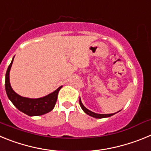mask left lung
<instances>
[{"mask_svg": "<svg viewBox=\"0 0 151 151\" xmlns=\"http://www.w3.org/2000/svg\"><path fill=\"white\" fill-rule=\"evenodd\" d=\"M79 104H80V106H81V107H82V110H83V111L85 112L86 114H88V115L90 116L94 117V118H96V119L106 118V117L112 116L114 115V114H116V113H110V114H100V113H94V112L91 111V110H89L88 109H87V108L84 106L83 104L82 103V101H81V99H80V97H79ZM119 111H118L117 113H119Z\"/></svg>", "mask_w": 151, "mask_h": 151, "instance_id": "1", "label": "left lung"}]
</instances>
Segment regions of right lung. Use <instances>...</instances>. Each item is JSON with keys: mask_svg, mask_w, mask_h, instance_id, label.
<instances>
[{"mask_svg": "<svg viewBox=\"0 0 151 151\" xmlns=\"http://www.w3.org/2000/svg\"><path fill=\"white\" fill-rule=\"evenodd\" d=\"M13 59L14 57L8 66L5 76V89L8 98L19 111L30 116H41L51 111L55 106L57 95L63 86H60L54 92L39 98H29L19 95L13 90L10 82V72Z\"/></svg>", "mask_w": 151, "mask_h": 151, "instance_id": "1", "label": "right lung"}]
</instances>
